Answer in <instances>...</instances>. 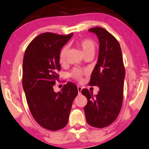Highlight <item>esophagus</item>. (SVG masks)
Instances as JSON below:
<instances>
[{
    "label": "esophagus",
    "mask_w": 149,
    "mask_h": 149,
    "mask_svg": "<svg viewBox=\"0 0 149 149\" xmlns=\"http://www.w3.org/2000/svg\"><path fill=\"white\" fill-rule=\"evenodd\" d=\"M77 90H78V93H79V95H80L81 94V90H82L81 87H79V86H78L77 87Z\"/></svg>",
    "instance_id": "1"
}]
</instances>
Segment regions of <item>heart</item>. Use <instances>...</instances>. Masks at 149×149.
<instances>
[{
    "mask_svg": "<svg viewBox=\"0 0 149 149\" xmlns=\"http://www.w3.org/2000/svg\"><path fill=\"white\" fill-rule=\"evenodd\" d=\"M78 47L81 49L85 56H94L96 51V44L93 40L90 39H84L77 40L75 42ZM68 53V47H63L60 49L58 54V62L61 65H64L66 62V56ZM86 70L79 68H74L70 73V76L73 79L81 81L83 79V77L86 74Z\"/></svg>",
    "mask_w": 149,
    "mask_h": 149,
    "instance_id": "obj_1",
    "label": "heart"
}]
</instances>
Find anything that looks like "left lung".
I'll return each mask as SVG.
<instances>
[{"mask_svg":"<svg viewBox=\"0 0 149 149\" xmlns=\"http://www.w3.org/2000/svg\"><path fill=\"white\" fill-rule=\"evenodd\" d=\"M89 31L97 35L100 43L99 58L89 84L97 85L99 91L93 96V91L82 89L81 93L87 99L84 112L90 125L103 128L114 122L121 110L125 68L118 40L102 27H93Z\"/></svg>","mask_w":149,"mask_h":149,"instance_id":"1","label":"left lung"}]
</instances>
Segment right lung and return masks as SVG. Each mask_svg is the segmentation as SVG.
Segmentation results:
<instances>
[{"instance_id": "1", "label": "right lung", "mask_w": 149, "mask_h": 149, "mask_svg": "<svg viewBox=\"0 0 149 149\" xmlns=\"http://www.w3.org/2000/svg\"><path fill=\"white\" fill-rule=\"evenodd\" d=\"M73 33H44L35 37L25 51L22 84L27 104L35 120L45 129L57 131L67 125L77 86L72 82L55 93L53 85L60 70L58 54Z\"/></svg>"}]
</instances>
